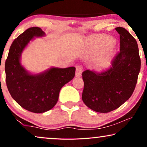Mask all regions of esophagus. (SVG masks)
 I'll return each mask as SVG.
<instances>
[{
	"label": "esophagus",
	"instance_id": "1",
	"mask_svg": "<svg viewBox=\"0 0 147 147\" xmlns=\"http://www.w3.org/2000/svg\"><path fill=\"white\" fill-rule=\"evenodd\" d=\"M82 71V66L81 65H77V66H76V76H77V77L81 76Z\"/></svg>",
	"mask_w": 147,
	"mask_h": 147
}]
</instances>
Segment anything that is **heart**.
I'll return each instance as SVG.
<instances>
[{"mask_svg":"<svg viewBox=\"0 0 147 147\" xmlns=\"http://www.w3.org/2000/svg\"><path fill=\"white\" fill-rule=\"evenodd\" d=\"M108 41H110V39H108V37H104V36H103V37L98 38L97 41H96V44L98 45H101L106 43H108Z\"/></svg>","mask_w":147,"mask_h":147,"instance_id":"obj_1","label":"heart"}]
</instances>
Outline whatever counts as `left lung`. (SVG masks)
<instances>
[{"label": "left lung", "instance_id": "8db88e82", "mask_svg": "<svg viewBox=\"0 0 147 147\" xmlns=\"http://www.w3.org/2000/svg\"><path fill=\"white\" fill-rule=\"evenodd\" d=\"M120 35V51L111 65L101 71L82 72V100L88 108L108 113L122 105L132 96L140 69V58L136 39L123 27L115 28Z\"/></svg>", "mask_w": 147, "mask_h": 147}]
</instances>
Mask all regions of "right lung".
I'll use <instances>...</instances> for the list:
<instances>
[{
  "instance_id": "add662e5",
  "label": "right lung",
  "mask_w": 147,
  "mask_h": 147,
  "mask_svg": "<svg viewBox=\"0 0 147 147\" xmlns=\"http://www.w3.org/2000/svg\"><path fill=\"white\" fill-rule=\"evenodd\" d=\"M41 28L27 29L14 40L5 61L6 84L12 98L28 111L43 113L57 103L61 88L73 79L76 68H51L44 73L31 75L20 63L26 46L34 37H42Z\"/></svg>"
}]
</instances>
